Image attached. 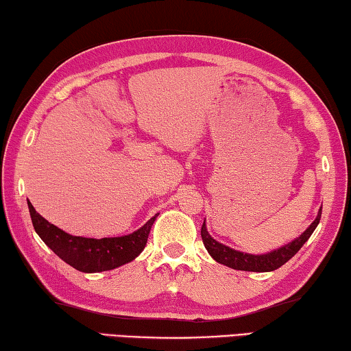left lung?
<instances>
[{"label": "left lung", "mask_w": 351, "mask_h": 351, "mask_svg": "<svg viewBox=\"0 0 351 351\" xmlns=\"http://www.w3.org/2000/svg\"><path fill=\"white\" fill-rule=\"evenodd\" d=\"M321 214H322V206L317 213L315 222H313L308 228L302 232V234L294 239V241H291L290 243L284 245V247L269 251V253H265V254L242 253V251L232 250L223 243L214 241L206 230L205 220L200 231L202 241H204L205 248L213 259L219 263H222V265H226L234 269H242V271H256V273L274 271V269L280 268L284 263L290 261L291 257L296 254L300 248H302V245L308 241L310 236L313 234V231H315L316 226L319 225Z\"/></svg>", "instance_id": "left-lung-1"}]
</instances>
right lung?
Segmentation results:
<instances>
[{
  "instance_id": "right-lung-1",
  "label": "right lung",
  "mask_w": 351,
  "mask_h": 351,
  "mask_svg": "<svg viewBox=\"0 0 351 351\" xmlns=\"http://www.w3.org/2000/svg\"><path fill=\"white\" fill-rule=\"evenodd\" d=\"M30 219L36 231L49 248L57 254L67 265L82 273H100L108 269L119 268L125 263L132 262L141 251L145 250L147 236L156 222L158 214L131 234L121 237H103L89 239L72 236L69 232L60 230L58 226L49 223L29 205Z\"/></svg>"
}]
</instances>
